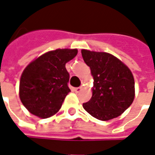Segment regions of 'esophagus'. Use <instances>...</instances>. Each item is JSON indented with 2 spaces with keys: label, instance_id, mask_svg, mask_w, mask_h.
<instances>
[{
  "label": "esophagus",
  "instance_id": "esophagus-1",
  "mask_svg": "<svg viewBox=\"0 0 155 155\" xmlns=\"http://www.w3.org/2000/svg\"><path fill=\"white\" fill-rule=\"evenodd\" d=\"M82 87H75L74 88V91H75V92H79V91H82Z\"/></svg>",
  "mask_w": 155,
  "mask_h": 155
}]
</instances>
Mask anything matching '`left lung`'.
<instances>
[{"mask_svg":"<svg viewBox=\"0 0 155 155\" xmlns=\"http://www.w3.org/2000/svg\"><path fill=\"white\" fill-rule=\"evenodd\" d=\"M94 79L92 97L83 108L101 120L120 116L135 98V80L126 65L112 54L82 49Z\"/></svg>","mask_w":155,"mask_h":155,"instance_id":"8db88e82","label":"left lung"}]
</instances>
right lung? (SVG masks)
<instances>
[{
  "label": "right lung",
  "instance_id": "right-lung-1",
  "mask_svg": "<svg viewBox=\"0 0 155 155\" xmlns=\"http://www.w3.org/2000/svg\"><path fill=\"white\" fill-rule=\"evenodd\" d=\"M77 54L76 48L49 51L25 68L20 81V98L30 113L45 119L59 110L71 91L65 64Z\"/></svg>",
  "mask_w": 155,
  "mask_h": 155
}]
</instances>
